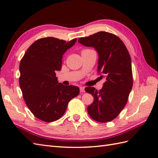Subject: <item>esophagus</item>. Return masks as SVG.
Returning a JSON list of instances; mask_svg holds the SVG:
<instances>
[{"label":"esophagus","mask_w":158,"mask_h":158,"mask_svg":"<svg viewBox=\"0 0 158 158\" xmlns=\"http://www.w3.org/2000/svg\"><path fill=\"white\" fill-rule=\"evenodd\" d=\"M80 92H85V88L84 87H80Z\"/></svg>","instance_id":"obj_1"}]
</instances>
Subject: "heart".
Instances as JSON below:
<instances>
[{
	"label": "heart",
	"mask_w": 158,
	"mask_h": 158,
	"mask_svg": "<svg viewBox=\"0 0 158 158\" xmlns=\"http://www.w3.org/2000/svg\"><path fill=\"white\" fill-rule=\"evenodd\" d=\"M88 50H89V49H83V50H82V52H84V51H88Z\"/></svg>",
	"instance_id": "1"
}]
</instances>
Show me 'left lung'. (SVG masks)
<instances>
[{"mask_svg":"<svg viewBox=\"0 0 158 158\" xmlns=\"http://www.w3.org/2000/svg\"><path fill=\"white\" fill-rule=\"evenodd\" d=\"M79 43L93 47L98 53V72L105 78L101 89L85 88L94 97L88 106L92 118L100 123L109 122L119 115L128 100L133 85L132 64L126 45L118 36L107 32H98L79 38Z\"/></svg>","mask_w":158,"mask_h":158,"instance_id":"left-lung-1","label":"left lung"}]
</instances>
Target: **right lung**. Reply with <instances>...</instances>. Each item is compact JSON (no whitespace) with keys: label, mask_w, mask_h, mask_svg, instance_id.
Wrapping results in <instances>:
<instances>
[{"label":"right lung","mask_w":158,"mask_h":158,"mask_svg":"<svg viewBox=\"0 0 158 158\" xmlns=\"http://www.w3.org/2000/svg\"><path fill=\"white\" fill-rule=\"evenodd\" d=\"M76 41L39 39L29 47L20 61L19 83L23 98L33 115L43 122L60 119L70 100L79 94L78 87L58 83L56 74L62 68L63 54Z\"/></svg>","instance_id":"right-lung-1"}]
</instances>
